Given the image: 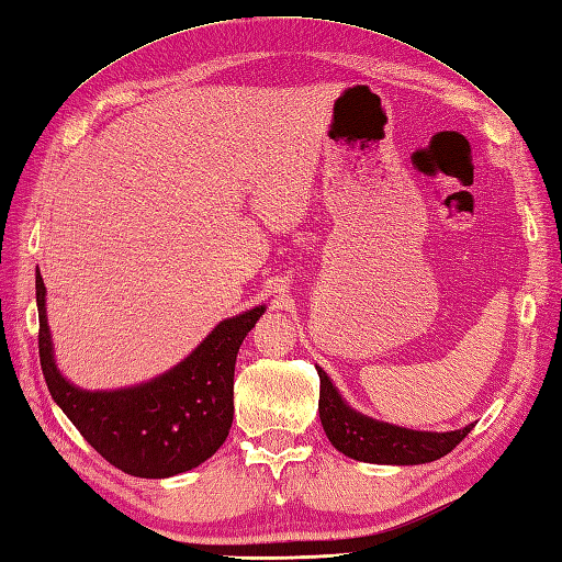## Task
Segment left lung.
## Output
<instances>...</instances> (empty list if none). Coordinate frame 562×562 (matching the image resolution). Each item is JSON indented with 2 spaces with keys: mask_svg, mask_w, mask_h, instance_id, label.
<instances>
[{
  "mask_svg": "<svg viewBox=\"0 0 562 562\" xmlns=\"http://www.w3.org/2000/svg\"><path fill=\"white\" fill-rule=\"evenodd\" d=\"M319 372V419L322 427L340 453L374 464H422L448 456L464 436L472 431L474 424L464 429L436 434V431H413L393 427L376 419H369L350 409L340 398L331 379L322 367Z\"/></svg>",
  "mask_w": 562,
  "mask_h": 562,
  "instance_id": "1",
  "label": "left lung"
}]
</instances>
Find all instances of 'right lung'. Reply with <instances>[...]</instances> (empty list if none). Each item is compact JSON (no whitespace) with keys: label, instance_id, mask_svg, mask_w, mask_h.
Here are the masks:
<instances>
[{"label":"right lung","instance_id":"obj_1","mask_svg":"<svg viewBox=\"0 0 562 562\" xmlns=\"http://www.w3.org/2000/svg\"><path fill=\"white\" fill-rule=\"evenodd\" d=\"M40 367L64 415L121 472L164 479L198 468L226 441L234 422L236 355L265 307L218 324L195 352L149 384L88 393L68 384L52 360L45 283L35 277Z\"/></svg>","mask_w":562,"mask_h":562}]
</instances>
